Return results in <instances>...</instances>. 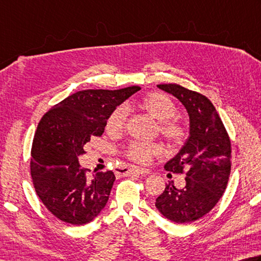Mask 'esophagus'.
Masks as SVG:
<instances>
[{
	"instance_id": "esophagus-1",
	"label": "esophagus",
	"mask_w": 261,
	"mask_h": 261,
	"mask_svg": "<svg viewBox=\"0 0 261 261\" xmlns=\"http://www.w3.org/2000/svg\"><path fill=\"white\" fill-rule=\"evenodd\" d=\"M132 172H137V173H140V174H147L149 173L148 170L143 169V168H138V167H135V168H127V167H123V168H118V170L116 171L117 174H120L122 177H125V176H129Z\"/></svg>"
}]
</instances>
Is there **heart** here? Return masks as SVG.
I'll return each mask as SVG.
<instances>
[{
  "instance_id": "heart-1",
  "label": "heart",
  "mask_w": 261,
  "mask_h": 261,
  "mask_svg": "<svg viewBox=\"0 0 261 261\" xmlns=\"http://www.w3.org/2000/svg\"><path fill=\"white\" fill-rule=\"evenodd\" d=\"M143 106L149 114L160 121V130L165 138L169 140H179L185 134V129L179 120L173 116L177 113L176 103L167 94L154 92L146 96ZM127 107L125 105L117 106L111 113L107 120V130L110 132H118L123 129L127 117ZM162 147L156 143H143L132 141L126 149V156L139 163H147L151 155L160 154Z\"/></svg>"
}]
</instances>
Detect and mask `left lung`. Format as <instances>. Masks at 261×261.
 Wrapping results in <instances>:
<instances>
[{"mask_svg": "<svg viewBox=\"0 0 261 261\" xmlns=\"http://www.w3.org/2000/svg\"><path fill=\"white\" fill-rule=\"evenodd\" d=\"M179 99L189 116V137L164 169L186 172V186H165L155 206L169 220L186 224L210 212L224 194L230 174L231 146L228 134L215 106L203 94L179 84H159Z\"/></svg>", "mask_w": 261, "mask_h": 261, "instance_id": "1", "label": "left lung"}]
</instances>
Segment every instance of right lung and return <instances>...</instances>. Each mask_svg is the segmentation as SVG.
Listing matches in <instances>:
<instances>
[{
    "mask_svg": "<svg viewBox=\"0 0 261 261\" xmlns=\"http://www.w3.org/2000/svg\"><path fill=\"white\" fill-rule=\"evenodd\" d=\"M139 90H82L41 118L32 146V179L42 203L61 221L88 224L105 207L114 172L89 174L79 158L91 137L103 134L111 113Z\"/></svg>",
    "mask_w": 261,
    "mask_h": 261,
    "instance_id": "add662e5",
    "label": "right lung"
}]
</instances>
